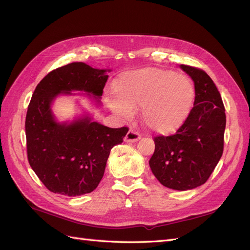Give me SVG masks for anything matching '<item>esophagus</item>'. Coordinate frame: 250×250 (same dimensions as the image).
<instances>
[{"instance_id":"34e87169","label":"esophagus","mask_w":250,"mask_h":250,"mask_svg":"<svg viewBox=\"0 0 250 250\" xmlns=\"http://www.w3.org/2000/svg\"><path fill=\"white\" fill-rule=\"evenodd\" d=\"M141 139V134L139 131L134 130V129H130L129 131L127 132L126 137H125V142L126 143H135L138 142Z\"/></svg>"}]
</instances>
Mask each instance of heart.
I'll return each mask as SVG.
<instances>
[{
  "mask_svg": "<svg viewBox=\"0 0 250 250\" xmlns=\"http://www.w3.org/2000/svg\"><path fill=\"white\" fill-rule=\"evenodd\" d=\"M117 93L121 103L112 102L113 109L130 117L134 109L144 107V122L160 133L176 131L185 123L195 98L190 79L152 67L123 74Z\"/></svg>",
  "mask_w": 250,
  "mask_h": 250,
  "instance_id": "1",
  "label": "heart"
}]
</instances>
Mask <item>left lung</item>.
<instances>
[{
	"label": "left lung",
	"mask_w": 250,
	"mask_h": 250,
	"mask_svg": "<svg viewBox=\"0 0 250 250\" xmlns=\"http://www.w3.org/2000/svg\"><path fill=\"white\" fill-rule=\"evenodd\" d=\"M180 67L194 81V106L175 134L154 138L149 165L163 186L186 191L206 183L220 161L226 117L221 95L208 75L195 66Z\"/></svg>",
	"instance_id": "obj_1"
}]
</instances>
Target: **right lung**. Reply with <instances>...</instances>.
<instances>
[{
    "label": "right lung",
    "instance_id": "right-lung-1",
    "mask_svg": "<svg viewBox=\"0 0 250 250\" xmlns=\"http://www.w3.org/2000/svg\"><path fill=\"white\" fill-rule=\"evenodd\" d=\"M105 70L72 62L50 72L37 84L26 116L28 162L49 191L79 196L101 181L113 146L123 143L128 127L109 128L85 117L59 124L51 103L62 94L84 90L100 97L108 76Z\"/></svg>",
    "mask_w": 250,
    "mask_h": 250
}]
</instances>
